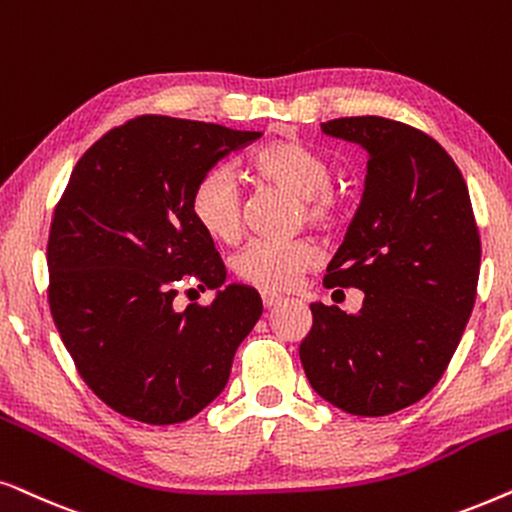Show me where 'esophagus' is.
Wrapping results in <instances>:
<instances>
[{
  "label": "esophagus",
  "mask_w": 512,
  "mask_h": 512,
  "mask_svg": "<svg viewBox=\"0 0 512 512\" xmlns=\"http://www.w3.org/2000/svg\"><path fill=\"white\" fill-rule=\"evenodd\" d=\"M281 302H283V297L271 295V292H262V304L267 306V309H274V306H278Z\"/></svg>",
  "instance_id": "obj_1"
}]
</instances>
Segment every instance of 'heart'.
<instances>
[{
    "instance_id": "heart-1",
    "label": "heart",
    "mask_w": 512,
    "mask_h": 512,
    "mask_svg": "<svg viewBox=\"0 0 512 512\" xmlns=\"http://www.w3.org/2000/svg\"><path fill=\"white\" fill-rule=\"evenodd\" d=\"M248 173L260 187H274L299 199V220L320 231L342 220V194L332 187V168L316 149L299 140H274L248 156ZM189 213L213 241L236 243L243 231V199L236 180L224 168L199 177L189 196ZM318 260L316 245L297 241H264L245 245L234 260L241 281L262 290H288Z\"/></svg>"
}]
</instances>
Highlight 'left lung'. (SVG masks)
<instances>
[{
  "label": "left lung",
  "instance_id": "1",
  "mask_svg": "<svg viewBox=\"0 0 512 512\" xmlns=\"http://www.w3.org/2000/svg\"><path fill=\"white\" fill-rule=\"evenodd\" d=\"M323 133L370 154L363 201L323 281L365 299L358 313L311 304L299 358L327 403L386 417L419 403L461 342L478 295V224L461 170L431 135L384 117L332 119Z\"/></svg>",
  "mask_w": 512,
  "mask_h": 512
}]
</instances>
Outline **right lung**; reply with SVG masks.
<instances>
[{
    "mask_svg": "<svg viewBox=\"0 0 512 512\" xmlns=\"http://www.w3.org/2000/svg\"><path fill=\"white\" fill-rule=\"evenodd\" d=\"M260 135L142 114L86 149L53 210V323L88 388L128 419L168 426L199 414L262 316L255 288H222L220 252L189 213L199 177ZM180 280L217 289L214 304L177 312Z\"/></svg>",
    "mask_w": 512,
    "mask_h": 512,
    "instance_id": "1",
    "label": "right lung"
}]
</instances>
